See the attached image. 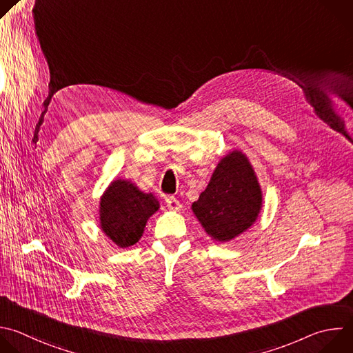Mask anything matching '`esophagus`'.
<instances>
[{"instance_id": "esophagus-1", "label": "esophagus", "mask_w": 353, "mask_h": 353, "mask_svg": "<svg viewBox=\"0 0 353 353\" xmlns=\"http://www.w3.org/2000/svg\"><path fill=\"white\" fill-rule=\"evenodd\" d=\"M166 205L170 210H181V203L174 196H166Z\"/></svg>"}]
</instances>
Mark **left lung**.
Here are the masks:
<instances>
[{
    "mask_svg": "<svg viewBox=\"0 0 353 353\" xmlns=\"http://www.w3.org/2000/svg\"><path fill=\"white\" fill-rule=\"evenodd\" d=\"M261 206L252 166L244 154L232 151L220 161L192 210L213 240L230 241L256 220Z\"/></svg>",
    "mask_w": 353,
    "mask_h": 353,
    "instance_id": "left-lung-1",
    "label": "left lung"
}]
</instances>
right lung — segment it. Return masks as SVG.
Here are the masks:
<instances>
[{"label": "right lung", "mask_w": 353, "mask_h": 353, "mask_svg": "<svg viewBox=\"0 0 353 353\" xmlns=\"http://www.w3.org/2000/svg\"><path fill=\"white\" fill-rule=\"evenodd\" d=\"M158 208L159 202L151 192L140 191L130 181L116 180L101 199V227L117 247L134 245Z\"/></svg>", "instance_id": "right-lung-1"}]
</instances>
